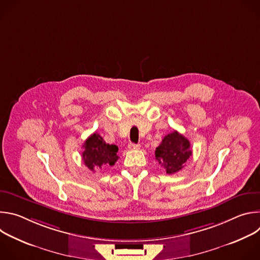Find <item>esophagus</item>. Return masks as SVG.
Segmentation results:
<instances>
[{"label": "esophagus", "instance_id": "esophagus-1", "mask_svg": "<svg viewBox=\"0 0 260 260\" xmlns=\"http://www.w3.org/2000/svg\"><path fill=\"white\" fill-rule=\"evenodd\" d=\"M140 147L141 146L139 144H134V143L128 144V149H131V150H139Z\"/></svg>", "mask_w": 260, "mask_h": 260}]
</instances>
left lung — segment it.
I'll return each mask as SVG.
<instances>
[{"instance_id": "8db88e82", "label": "left lung", "mask_w": 260, "mask_h": 260, "mask_svg": "<svg viewBox=\"0 0 260 260\" xmlns=\"http://www.w3.org/2000/svg\"><path fill=\"white\" fill-rule=\"evenodd\" d=\"M192 151L190 142L183 135L174 131L167 135L155 150V159L168 174H175L183 169Z\"/></svg>"}]
</instances>
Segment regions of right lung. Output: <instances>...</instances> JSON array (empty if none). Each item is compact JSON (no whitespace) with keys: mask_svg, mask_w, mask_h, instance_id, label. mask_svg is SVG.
Here are the masks:
<instances>
[{"mask_svg":"<svg viewBox=\"0 0 260 260\" xmlns=\"http://www.w3.org/2000/svg\"><path fill=\"white\" fill-rule=\"evenodd\" d=\"M82 147L84 148L82 152L84 165L92 172L103 166H114L119 158L118 147L107 144L96 133L89 136Z\"/></svg>","mask_w":260,"mask_h":260,"instance_id":"obj_1","label":"right lung"}]
</instances>
